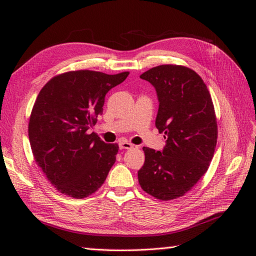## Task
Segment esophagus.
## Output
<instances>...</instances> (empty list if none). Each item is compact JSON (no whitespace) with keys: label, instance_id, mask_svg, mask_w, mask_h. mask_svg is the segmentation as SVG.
<instances>
[{"label":"esophagus","instance_id":"esophagus-1","mask_svg":"<svg viewBox=\"0 0 256 256\" xmlns=\"http://www.w3.org/2000/svg\"><path fill=\"white\" fill-rule=\"evenodd\" d=\"M118 148H120V150H131V148H133V144L128 143V142H120Z\"/></svg>","mask_w":256,"mask_h":256}]
</instances>
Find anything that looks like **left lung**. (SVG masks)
<instances>
[{"instance_id": "obj_1", "label": "left lung", "mask_w": 256, "mask_h": 256, "mask_svg": "<svg viewBox=\"0 0 256 256\" xmlns=\"http://www.w3.org/2000/svg\"><path fill=\"white\" fill-rule=\"evenodd\" d=\"M140 78L156 90L155 125L166 145L162 152L143 148L138 182L160 200L182 197L208 170L214 154L218 126L211 96L200 76L184 66L162 64Z\"/></svg>"}]
</instances>
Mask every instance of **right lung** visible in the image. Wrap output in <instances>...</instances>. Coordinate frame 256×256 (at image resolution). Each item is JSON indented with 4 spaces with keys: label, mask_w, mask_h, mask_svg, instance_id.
<instances>
[{
    "label": "right lung",
    "mask_w": 256,
    "mask_h": 256,
    "mask_svg": "<svg viewBox=\"0 0 256 256\" xmlns=\"http://www.w3.org/2000/svg\"><path fill=\"white\" fill-rule=\"evenodd\" d=\"M130 72H69L42 86L32 106L28 138L35 162L52 186L81 199L96 192L116 160L118 144H106L90 128L104 98Z\"/></svg>",
    "instance_id": "1"
}]
</instances>
